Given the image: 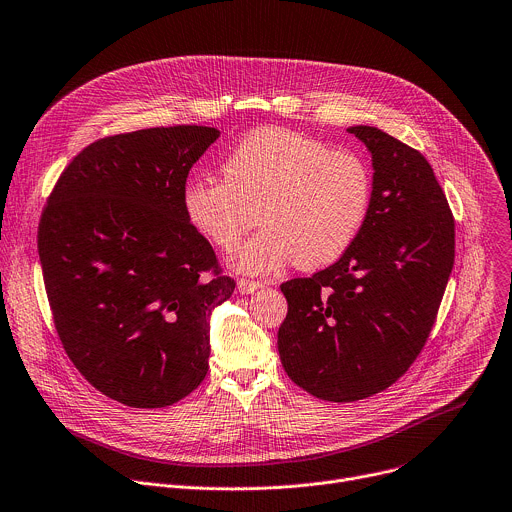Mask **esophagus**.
I'll list each match as a JSON object with an SVG mask.
<instances>
[{
  "label": "esophagus",
  "instance_id": "1",
  "mask_svg": "<svg viewBox=\"0 0 512 512\" xmlns=\"http://www.w3.org/2000/svg\"><path fill=\"white\" fill-rule=\"evenodd\" d=\"M260 289H262V282H258V280H250V278H240L238 280V291L242 295H252V293H256Z\"/></svg>",
  "mask_w": 512,
  "mask_h": 512
}]
</instances>
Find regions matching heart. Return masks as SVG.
<instances>
[{
	"mask_svg": "<svg viewBox=\"0 0 512 512\" xmlns=\"http://www.w3.org/2000/svg\"><path fill=\"white\" fill-rule=\"evenodd\" d=\"M223 175L189 179L183 209L201 236L232 250L246 230V203L262 201V230L230 256L232 268L244 274H272L291 262L303 268L335 262L370 213L368 162L295 130L250 132L225 158Z\"/></svg>",
	"mask_w": 512,
	"mask_h": 512,
	"instance_id": "obj_1",
	"label": "heart"
}]
</instances>
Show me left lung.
<instances>
[{"label":"left lung","instance_id":"obj_1","mask_svg":"<svg viewBox=\"0 0 512 512\" xmlns=\"http://www.w3.org/2000/svg\"><path fill=\"white\" fill-rule=\"evenodd\" d=\"M372 154V203L352 248L280 285L289 313L278 354L317 399L362 401L421 354L456 256V225L427 158L372 126L348 128Z\"/></svg>","mask_w":512,"mask_h":512}]
</instances>
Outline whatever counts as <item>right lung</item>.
I'll return each mask as SVG.
<instances>
[{
  "label": "right lung",
  "instance_id": "right-lung-1",
  "mask_svg": "<svg viewBox=\"0 0 512 512\" xmlns=\"http://www.w3.org/2000/svg\"><path fill=\"white\" fill-rule=\"evenodd\" d=\"M217 138L207 126L101 138L42 211L56 333L85 380L126 407L175 405L203 382L211 311L236 289L183 209L189 170Z\"/></svg>",
  "mask_w": 512,
  "mask_h": 512
}]
</instances>
